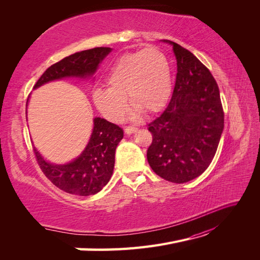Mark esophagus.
Here are the masks:
<instances>
[{"instance_id": "1", "label": "esophagus", "mask_w": 260, "mask_h": 260, "mask_svg": "<svg viewBox=\"0 0 260 260\" xmlns=\"http://www.w3.org/2000/svg\"><path fill=\"white\" fill-rule=\"evenodd\" d=\"M136 131H137V128L132 127V125H129V127L124 128V132L127 133V135H132V133H135Z\"/></svg>"}]
</instances>
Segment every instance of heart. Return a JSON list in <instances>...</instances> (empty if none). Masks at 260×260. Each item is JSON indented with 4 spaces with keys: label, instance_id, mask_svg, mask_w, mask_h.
Segmentation results:
<instances>
[{
    "label": "heart",
    "instance_id": "b5f03b06",
    "mask_svg": "<svg viewBox=\"0 0 260 260\" xmlns=\"http://www.w3.org/2000/svg\"><path fill=\"white\" fill-rule=\"evenodd\" d=\"M107 89L93 93L94 104L108 120L119 122L127 112V101L135 106L132 118L141 112L154 114L161 109L170 96L172 70L162 51L148 46L124 54L116 61L106 78Z\"/></svg>",
    "mask_w": 260,
    "mask_h": 260
}]
</instances>
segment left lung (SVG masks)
<instances>
[{"instance_id": "1", "label": "left lung", "mask_w": 260, "mask_h": 260, "mask_svg": "<svg viewBox=\"0 0 260 260\" xmlns=\"http://www.w3.org/2000/svg\"><path fill=\"white\" fill-rule=\"evenodd\" d=\"M177 58L174 93L166 109L148 123L153 141L147 161L156 175L174 183L201 176L217 152L224 113L209 69L182 46L168 40Z\"/></svg>"}]
</instances>
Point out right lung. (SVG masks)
I'll use <instances>...</instances> for the list:
<instances>
[{"instance_id":"add662e5","label":"right lung","mask_w":260,"mask_h":260,"mask_svg":"<svg viewBox=\"0 0 260 260\" xmlns=\"http://www.w3.org/2000/svg\"><path fill=\"white\" fill-rule=\"evenodd\" d=\"M111 51V48L101 46L69 55L46 69L34 88L65 77L92 76ZM93 122L88 145L72 162L53 165L46 161L34 147L36 159L45 177L66 193L80 196L96 194L108 183L113 175L116 147L123 138V131L119 125L102 118H94Z\"/></svg>"}]
</instances>
